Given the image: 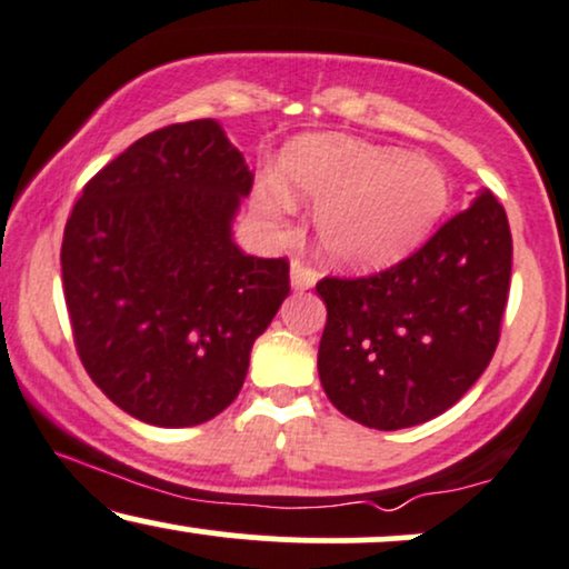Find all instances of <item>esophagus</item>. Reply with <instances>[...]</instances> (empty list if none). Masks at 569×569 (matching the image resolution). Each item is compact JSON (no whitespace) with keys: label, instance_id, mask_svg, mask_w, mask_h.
Segmentation results:
<instances>
[{"label":"esophagus","instance_id":"esophagus-1","mask_svg":"<svg viewBox=\"0 0 569 569\" xmlns=\"http://www.w3.org/2000/svg\"><path fill=\"white\" fill-rule=\"evenodd\" d=\"M318 283V272L302 262H291V289L307 291Z\"/></svg>","mask_w":569,"mask_h":569}]
</instances>
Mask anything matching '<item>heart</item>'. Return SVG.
<instances>
[{
  "instance_id": "obj_1",
  "label": "heart",
  "mask_w": 569,
  "mask_h": 569,
  "mask_svg": "<svg viewBox=\"0 0 569 569\" xmlns=\"http://www.w3.org/2000/svg\"><path fill=\"white\" fill-rule=\"evenodd\" d=\"M280 181L253 189V206L283 224L293 202L316 206V243L345 270H382L426 243L443 217L449 181L433 160L345 136H307L280 162Z\"/></svg>"
}]
</instances>
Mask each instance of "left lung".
I'll return each mask as SVG.
<instances>
[{"instance_id": "8db88e82", "label": "left lung", "mask_w": 569, "mask_h": 569, "mask_svg": "<svg viewBox=\"0 0 569 569\" xmlns=\"http://www.w3.org/2000/svg\"><path fill=\"white\" fill-rule=\"evenodd\" d=\"M511 230L481 189L401 264L371 278H323L318 375L350 420L401 430L460 401L492 361L511 286Z\"/></svg>"}]
</instances>
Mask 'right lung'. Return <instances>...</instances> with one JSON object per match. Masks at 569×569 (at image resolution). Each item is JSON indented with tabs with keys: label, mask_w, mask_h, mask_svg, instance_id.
<instances>
[{
	"label": "right lung",
	"mask_w": 569,
	"mask_h": 569,
	"mask_svg": "<svg viewBox=\"0 0 569 569\" xmlns=\"http://www.w3.org/2000/svg\"><path fill=\"white\" fill-rule=\"evenodd\" d=\"M251 184L224 128L192 120L130 143L71 211L61 272L77 352L136 420L189 428L230 407L289 297V262L232 238Z\"/></svg>",
	"instance_id": "right-lung-1"
}]
</instances>
